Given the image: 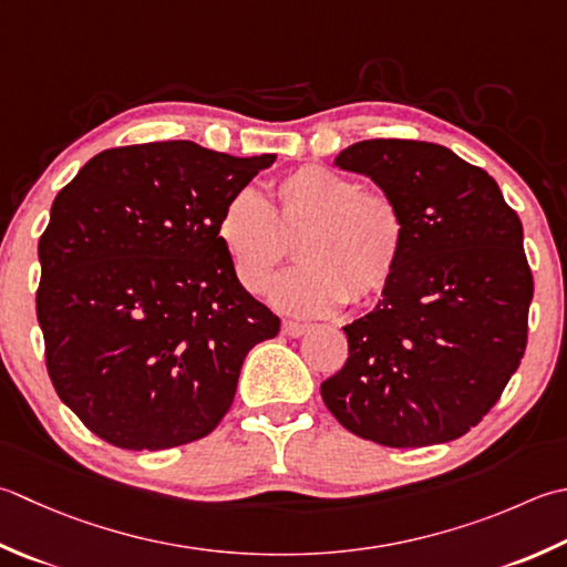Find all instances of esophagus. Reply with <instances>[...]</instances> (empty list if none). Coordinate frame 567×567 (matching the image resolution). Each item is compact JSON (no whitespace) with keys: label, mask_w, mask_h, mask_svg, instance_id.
<instances>
[{"label":"esophagus","mask_w":567,"mask_h":567,"mask_svg":"<svg viewBox=\"0 0 567 567\" xmlns=\"http://www.w3.org/2000/svg\"><path fill=\"white\" fill-rule=\"evenodd\" d=\"M309 331V327L307 324H302V321H282V334L285 337H290V339H299V337H305Z\"/></svg>","instance_id":"1"}]
</instances>
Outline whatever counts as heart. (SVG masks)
Here are the masks:
<instances>
[{
    "label": "heart",
    "mask_w": 567,
    "mask_h": 567,
    "mask_svg": "<svg viewBox=\"0 0 567 567\" xmlns=\"http://www.w3.org/2000/svg\"><path fill=\"white\" fill-rule=\"evenodd\" d=\"M216 236L238 282L255 295L297 240L299 265L272 285L270 302L287 315L321 317L385 290L403 260L405 218L391 196L361 192L324 166H302L277 182L272 204L255 188L233 194Z\"/></svg>",
    "instance_id": "b5f03b06"
}]
</instances>
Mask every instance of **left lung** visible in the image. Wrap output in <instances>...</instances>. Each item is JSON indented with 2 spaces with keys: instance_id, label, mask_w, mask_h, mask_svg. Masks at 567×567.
I'll return each mask as SVG.
<instances>
[{
  "instance_id": "1",
  "label": "left lung",
  "mask_w": 567,
  "mask_h": 567,
  "mask_svg": "<svg viewBox=\"0 0 567 567\" xmlns=\"http://www.w3.org/2000/svg\"><path fill=\"white\" fill-rule=\"evenodd\" d=\"M334 166L393 198L405 250L379 305L343 327L349 359L321 383V401L385 447L457 440L524 357L534 277L520 220L489 174L442 144L363 140Z\"/></svg>"
}]
</instances>
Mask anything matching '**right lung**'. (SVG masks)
Listing matches in <instances>:
<instances>
[{"instance_id": "1", "label": "right lung", "mask_w": 567, "mask_h": 567, "mask_svg": "<svg viewBox=\"0 0 567 567\" xmlns=\"http://www.w3.org/2000/svg\"><path fill=\"white\" fill-rule=\"evenodd\" d=\"M275 154L196 142L95 154L51 206L37 317L61 401L97 437L169 450L228 413L248 351L280 331L216 236L228 198Z\"/></svg>"}]
</instances>
